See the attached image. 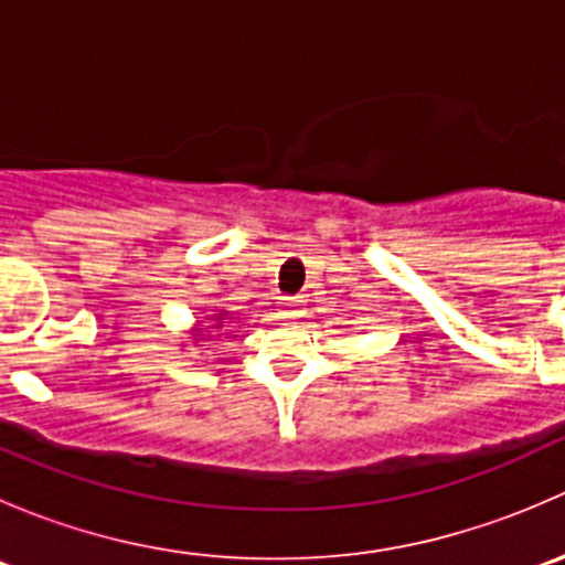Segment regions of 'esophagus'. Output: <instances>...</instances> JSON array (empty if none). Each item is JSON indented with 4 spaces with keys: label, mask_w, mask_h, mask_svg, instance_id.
Masks as SVG:
<instances>
[{
    "label": "esophagus",
    "mask_w": 565,
    "mask_h": 565,
    "mask_svg": "<svg viewBox=\"0 0 565 565\" xmlns=\"http://www.w3.org/2000/svg\"><path fill=\"white\" fill-rule=\"evenodd\" d=\"M284 300H287V306H289V309H295V306H300V303H303V300H300V298H284ZM287 315H289V311H287Z\"/></svg>",
    "instance_id": "1"
}]
</instances>
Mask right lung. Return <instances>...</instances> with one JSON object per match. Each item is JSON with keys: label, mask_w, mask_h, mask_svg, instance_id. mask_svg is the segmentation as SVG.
Listing matches in <instances>:
<instances>
[{"label": "right lung", "mask_w": 565, "mask_h": 565, "mask_svg": "<svg viewBox=\"0 0 565 565\" xmlns=\"http://www.w3.org/2000/svg\"><path fill=\"white\" fill-rule=\"evenodd\" d=\"M221 317H226V315H221ZM207 328H218V324H207ZM199 330H202V328H199Z\"/></svg>", "instance_id": "add662e5"}]
</instances>
